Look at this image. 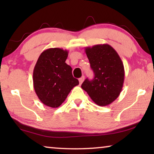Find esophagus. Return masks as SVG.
<instances>
[{
	"mask_svg": "<svg viewBox=\"0 0 154 154\" xmlns=\"http://www.w3.org/2000/svg\"><path fill=\"white\" fill-rule=\"evenodd\" d=\"M83 80H84V76L82 77L81 78H79V85H82V83H83Z\"/></svg>",
	"mask_w": 154,
	"mask_h": 154,
	"instance_id": "1",
	"label": "esophagus"
}]
</instances>
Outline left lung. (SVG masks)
Returning <instances> with one entry per match:
<instances>
[{
	"label": "left lung",
	"mask_w": 154,
	"mask_h": 154,
	"mask_svg": "<svg viewBox=\"0 0 154 154\" xmlns=\"http://www.w3.org/2000/svg\"><path fill=\"white\" fill-rule=\"evenodd\" d=\"M85 51L94 72V78L92 81L85 79L82 88L96 105H110L119 96L123 88V62L117 51L108 44L87 47Z\"/></svg>",
	"instance_id": "8db88e82"
}]
</instances>
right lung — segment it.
<instances>
[{
    "label": "right lung",
    "mask_w": 154,
    "mask_h": 154,
    "mask_svg": "<svg viewBox=\"0 0 154 154\" xmlns=\"http://www.w3.org/2000/svg\"><path fill=\"white\" fill-rule=\"evenodd\" d=\"M69 51L62 48H49L38 57L33 71L34 89L41 102L57 108L79 81L73 77L72 68L65 61Z\"/></svg>",
    "instance_id": "obj_1"
}]
</instances>
